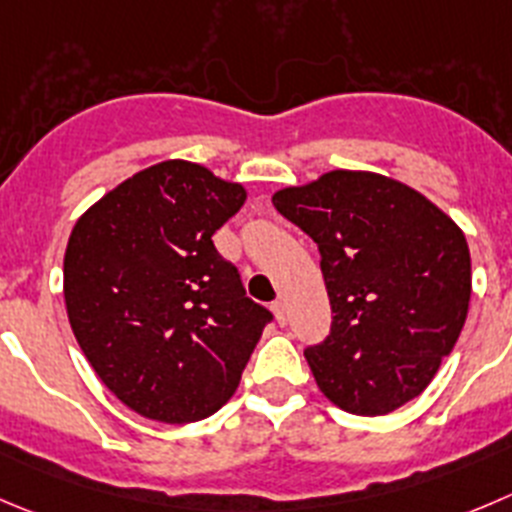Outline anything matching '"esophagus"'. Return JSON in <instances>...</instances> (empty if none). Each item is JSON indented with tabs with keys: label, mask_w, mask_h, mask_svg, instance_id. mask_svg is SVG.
I'll return each mask as SVG.
<instances>
[{
	"label": "esophagus",
	"mask_w": 512,
	"mask_h": 512,
	"mask_svg": "<svg viewBox=\"0 0 512 512\" xmlns=\"http://www.w3.org/2000/svg\"><path fill=\"white\" fill-rule=\"evenodd\" d=\"M271 309H274L276 321H279L281 326H284L286 321H289V309H286V301L284 299H276L274 304H271Z\"/></svg>",
	"instance_id": "obj_1"
}]
</instances>
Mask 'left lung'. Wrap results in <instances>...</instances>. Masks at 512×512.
Returning <instances> with one entry per match:
<instances>
[{"mask_svg":"<svg viewBox=\"0 0 512 512\" xmlns=\"http://www.w3.org/2000/svg\"><path fill=\"white\" fill-rule=\"evenodd\" d=\"M271 201L321 253L332 332L304 357L324 397L377 417L425 392L470 306L460 226L415 188L369 170H329Z\"/></svg>","mask_w":512,"mask_h":512,"instance_id":"obj_1","label":"left lung"}]
</instances>
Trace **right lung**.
<instances>
[{"label": "right lung", "mask_w": 512, "mask_h": 512, "mask_svg": "<svg viewBox=\"0 0 512 512\" xmlns=\"http://www.w3.org/2000/svg\"><path fill=\"white\" fill-rule=\"evenodd\" d=\"M243 203L241 183L163 160L105 193L72 228V332L102 384L148 420L186 425L221 410L271 321L211 238Z\"/></svg>", "instance_id": "obj_1"}]
</instances>
